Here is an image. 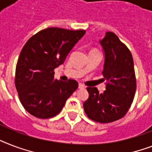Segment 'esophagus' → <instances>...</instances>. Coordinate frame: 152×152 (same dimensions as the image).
Returning a JSON list of instances; mask_svg holds the SVG:
<instances>
[{"mask_svg": "<svg viewBox=\"0 0 152 152\" xmlns=\"http://www.w3.org/2000/svg\"><path fill=\"white\" fill-rule=\"evenodd\" d=\"M79 88H80V89H83V88H84V86L83 85V84H82V83H79Z\"/></svg>", "mask_w": 152, "mask_h": 152, "instance_id": "obj_1", "label": "esophagus"}]
</instances>
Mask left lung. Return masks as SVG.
<instances>
[{
	"label": "left lung",
	"instance_id": "1",
	"mask_svg": "<svg viewBox=\"0 0 152 152\" xmlns=\"http://www.w3.org/2000/svg\"><path fill=\"white\" fill-rule=\"evenodd\" d=\"M105 53L103 80L106 91L87 88L89 98L83 102L86 114L91 120L110 123L121 119L131 106L137 89L132 53L113 32H106L99 41Z\"/></svg>",
	"mask_w": 152,
	"mask_h": 152
}]
</instances>
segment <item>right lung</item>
I'll list each match as a JSON object with an SVG mask.
<instances>
[{
  "mask_svg": "<svg viewBox=\"0 0 152 152\" xmlns=\"http://www.w3.org/2000/svg\"><path fill=\"white\" fill-rule=\"evenodd\" d=\"M84 30L49 27L33 35L23 47L15 68V84L24 109L38 118L61 112L78 88L75 80H54V69L84 35Z\"/></svg>",
  "mask_w": 152,
  "mask_h": 152,
  "instance_id": "add662e5",
  "label": "right lung"
}]
</instances>
